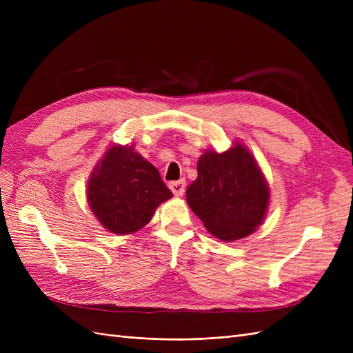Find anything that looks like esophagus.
I'll use <instances>...</instances> for the list:
<instances>
[{
  "label": "esophagus",
  "instance_id": "obj_1",
  "mask_svg": "<svg viewBox=\"0 0 353 353\" xmlns=\"http://www.w3.org/2000/svg\"><path fill=\"white\" fill-rule=\"evenodd\" d=\"M169 188L172 190V193L175 196H183L184 191H185V181L181 179V181H174V183L169 184Z\"/></svg>",
  "mask_w": 353,
  "mask_h": 353
}]
</instances>
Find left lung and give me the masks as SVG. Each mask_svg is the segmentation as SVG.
I'll return each instance as SVG.
<instances>
[{
    "mask_svg": "<svg viewBox=\"0 0 353 353\" xmlns=\"http://www.w3.org/2000/svg\"><path fill=\"white\" fill-rule=\"evenodd\" d=\"M197 179L187 201L213 236L232 241L252 234L262 222L270 190L253 156L241 144L223 153L206 152L197 162Z\"/></svg>",
    "mask_w": 353,
    "mask_h": 353,
    "instance_id": "left-lung-1",
    "label": "left lung"
}]
</instances>
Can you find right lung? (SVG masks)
Instances as JSON below:
<instances>
[{
	"mask_svg": "<svg viewBox=\"0 0 353 353\" xmlns=\"http://www.w3.org/2000/svg\"><path fill=\"white\" fill-rule=\"evenodd\" d=\"M172 197L159 170L130 145H114L95 166L88 203L104 228L131 234L150 222L156 208Z\"/></svg>",
	"mask_w": 353,
	"mask_h": 353,
	"instance_id": "1",
	"label": "right lung"
}]
</instances>
